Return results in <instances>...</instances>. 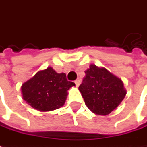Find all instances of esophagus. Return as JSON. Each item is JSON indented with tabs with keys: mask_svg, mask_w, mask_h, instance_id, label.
<instances>
[{
	"mask_svg": "<svg viewBox=\"0 0 147 147\" xmlns=\"http://www.w3.org/2000/svg\"><path fill=\"white\" fill-rule=\"evenodd\" d=\"M75 84L76 85V87H78L80 85V80H76L75 81Z\"/></svg>",
	"mask_w": 147,
	"mask_h": 147,
	"instance_id": "obj_1",
	"label": "esophagus"
}]
</instances>
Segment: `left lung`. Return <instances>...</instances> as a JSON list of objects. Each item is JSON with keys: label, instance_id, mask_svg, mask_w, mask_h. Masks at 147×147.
<instances>
[{"label": "left lung", "instance_id": "8db88e82", "mask_svg": "<svg viewBox=\"0 0 147 147\" xmlns=\"http://www.w3.org/2000/svg\"><path fill=\"white\" fill-rule=\"evenodd\" d=\"M85 74L79 87L85 104L97 115H108L126 95L123 82L105 68L95 65H91Z\"/></svg>", "mask_w": 147, "mask_h": 147}]
</instances>
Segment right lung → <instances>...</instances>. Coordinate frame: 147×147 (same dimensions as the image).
<instances>
[{"label": "right lung", "mask_w": 147, "mask_h": 147, "mask_svg": "<svg viewBox=\"0 0 147 147\" xmlns=\"http://www.w3.org/2000/svg\"><path fill=\"white\" fill-rule=\"evenodd\" d=\"M75 86L64 73H56L52 67L38 71L21 87L24 100L40 111L58 109L64 104L67 90Z\"/></svg>", "instance_id": "add662e5"}]
</instances>
